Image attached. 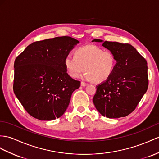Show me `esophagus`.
Returning <instances> with one entry per match:
<instances>
[{
  "label": "esophagus",
  "mask_w": 159,
  "mask_h": 159,
  "mask_svg": "<svg viewBox=\"0 0 159 159\" xmlns=\"http://www.w3.org/2000/svg\"><path fill=\"white\" fill-rule=\"evenodd\" d=\"M80 85H81V86H82V87H86L87 85V83H84V82H81Z\"/></svg>",
  "instance_id": "esophagus-1"
}]
</instances>
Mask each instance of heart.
Wrapping results in <instances>:
<instances>
[{
  "mask_svg": "<svg viewBox=\"0 0 159 159\" xmlns=\"http://www.w3.org/2000/svg\"><path fill=\"white\" fill-rule=\"evenodd\" d=\"M64 64L68 75L79 77L84 70L83 78L87 80L102 83L111 76L116 65L113 53L94 45H87L76 49L75 56H67Z\"/></svg>",
  "mask_w": 159,
  "mask_h": 159,
  "instance_id": "heart-1",
  "label": "heart"
}]
</instances>
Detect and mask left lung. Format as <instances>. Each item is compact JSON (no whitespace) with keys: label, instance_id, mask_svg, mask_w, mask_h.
Wrapping results in <instances>:
<instances>
[{"label":"left lung","instance_id":"obj_1","mask_svg":"<svg viewBox=\"0 0 159 159\" xmlns=\"http://www.w3.org/2000/svg\"><path fill=\"white\" fill-rule=\"evenodd\" d=\"M115 56L116 65L111 76L97 86L93 103L101 115L119 118L132 113L148 89L146 60L128 43L95 39Z\"/></svg>","mask_w":159,"mask_h":159}]
</instances>
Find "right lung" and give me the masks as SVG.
I'll return each instance as SVG.
<instances>
[{"instance_id": "obj_1", "label": "right lung", "mask_w": 159, "mask_h": 159, "mask_svg": "<svg viewBox=\"0 0 159 159\" xmlns=\"http://www.w3.org/2000/svg\"><path fill=\"white\" fill-rule=\"evenodd\" d=\"M79 43L68 36L35 42L17 57L13 91L29 114L50 121L62 116L80 82L68 75L64 60Z\"/></svg>"}]
</instances>
